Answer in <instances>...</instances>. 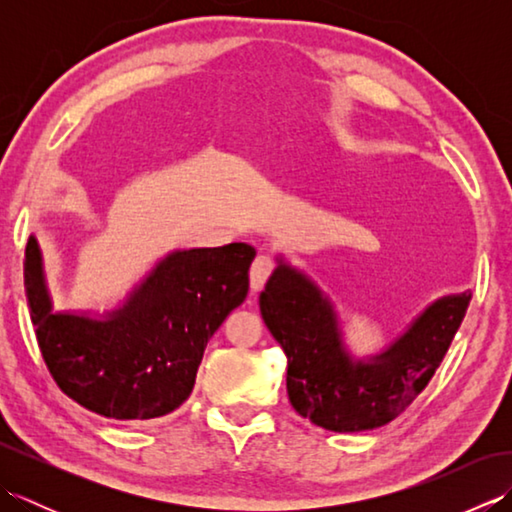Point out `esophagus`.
<instances>
[{
    "instance_id": "esophagus-1",
    "label": "esophagus",
    "mask_w": 512,
    "mask_h": 512,
    "mask_svg": "<svg viewBox=\"0 0 512 512\" xmlns=\"http://www.w3.org/2000/svg\"><path fill=\"white\" fill-rule=\"evenodd\" d=\"M275 270V259L270 255H257L253 266H250V290L259 292L264 288L268 277L273 275Z\"/></svg>"
}]
</instances>
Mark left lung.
Instances as JSON below:
<instances>
[{"instance_id":"8db88e82","label":"left lung","mask_w":512,"mask_h":512,"mask_svg":"<svg viewBox=\"0 0 512 512\" xmlns=\"http://www.w3.org/2000/svg\"><path fill=\"white\" fill-rule=\"evenodd\" d=\"M471 295L442 297L383 354L354 361L336 312L312 281L279 262L259 310L288 358V398L299 416L336 433L383 427L429 385L469 308Z\"/></svg>"}]
</instances>
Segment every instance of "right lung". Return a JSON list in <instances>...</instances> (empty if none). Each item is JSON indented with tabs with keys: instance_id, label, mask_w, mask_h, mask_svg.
Listing matches in <instances>:
<instances>
[{
	"instance_id": "add662e5",
	"label": "right lung",
	"mask_w": 512,
	"mask_h": 512,
	"mask_svg": "<svg viewBox=\"0 0 512 512\" xmlns=\"http://www.w3.org/2000/svg\"><path fill=\"white\" fill-rule=\"evenodd\" d=\"M255 248L176 250L105 319L52 312L41 250L28 239L24 286L37 343L65 396L99 416L151 420L189 398L204 347L246 299Z\"/></svg>"
}]
</instances>
